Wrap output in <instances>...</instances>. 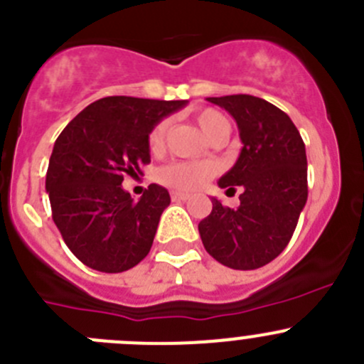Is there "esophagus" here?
<instances>
[{
	"label": "esophagus",
	"mask_w": 364,
	"mask_h": 364,
	"mask_svg": "<svg viewBox=\"0 0 364 364\" xmlns=\"http://www.w3.org/2000/svg\"><path fill=\"white\" fill-rule=\"evenodd\" d=\"M171 196L174 201H186V199H190V193H185V192H172Z\"/></svg>",
	"instance_id": "obj_1"
}]
</instances>
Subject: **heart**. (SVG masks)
<instances>
[{
	"instance_id": "heart-1",
	"label": "heart",
	"mask_w": 364,
	"mask_h": 364,
	"mask_svg": "<svg viewBox=\"0 0 364 364\" xmlns=\"http://www.w3.org/2000/svg\"><path fill=\"white\" fill-rule=\"evenodd\" d=\"M198 125L208 138H213L220 131H228V122L220 113L213 109L199 111ZM166 129H168V120H163L156 125L149 134V147L152 151L161 149L165 141ZM217 172V166L212 161H176L171 165L163 166L158 172L159 183L178 190H196L205 185L210 178Z\"/></svg>"
}]
</instances>
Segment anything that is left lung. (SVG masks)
Wrapping results in <instances>:
<instances>
[{"label":"left lung","instance_id":"obj_1","mask_svg":"<svg viewBox=\"0 0 364 364\" xmlns=\"http://www.w3.org/2000/svg\"><path fill=\"white\" fill-rule=\"evenodd\" d=\"M239 127V159L220 188L244 190L239 208L212 198V213L199 223L205 250L232 269H257L289 244L307 203V156L296 125L277 105L251 95L210 97Z\"/></svg>","mask_w":364,"mask_h":364}]
</instances>
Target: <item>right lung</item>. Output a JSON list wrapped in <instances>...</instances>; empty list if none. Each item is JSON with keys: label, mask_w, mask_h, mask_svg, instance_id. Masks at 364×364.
<instances>
[{"label": "right lung", "mask_w": 364, "mask_h": 364, "mask_svg": "<svg viewBox=\"0 0 364 364\" xmlns=\"http://www.w3.org/2000/svg\"><path fill=\"white\" fill-rule=\"evenodd\" d=\"M185 105L105 97L80 111L55 140L46 172L53 223L71 253L91 269L122 273L151 251L171 196L152 183L134 201L122 181L151 163L154 125Z\"/></svg>", "instance_id": "1"}]
</instances>
